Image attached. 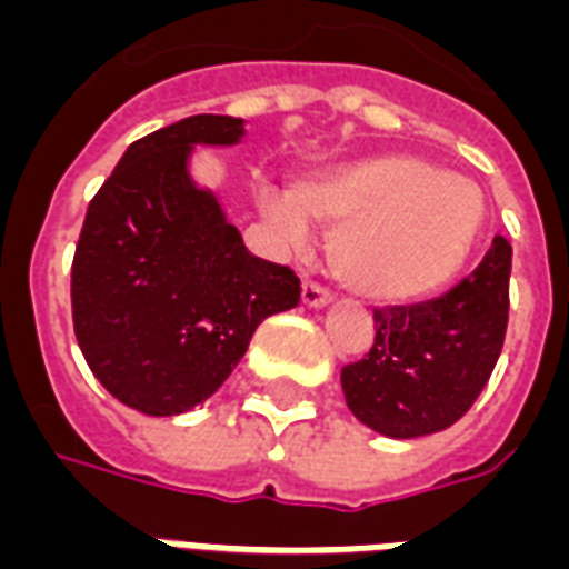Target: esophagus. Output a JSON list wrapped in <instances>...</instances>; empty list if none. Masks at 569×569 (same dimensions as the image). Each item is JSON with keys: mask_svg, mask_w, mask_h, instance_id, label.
<instances>
[{"mask_svg": "<svg viewBox=\"0 0 569 569\" xmlns=\"http://www.w3.org/2000/svg\"><path fill=\"white\" fill-rule=\"evenodd\" d=\"M332 300V293L318 281H302V302L311 306V309H320V306H327Z\"/></svg>", "mask_w": 569, "mask_h": 569, "instance_id": "esophagus-1", "label": "esophagus"}]
</instances>
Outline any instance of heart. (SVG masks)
Segmentation results:
<instances>
[{"instance_id": "heart-1", "label": "heart", "mask_w": 569, "mask_h": 569, "mask_svg": "<svg viewBox=\"0 0 569 569\" xmlns=\"http://www.w3.org/2000/svg\"><path fill=\"white\" fill-rule=\"evenodd\" d=\"M258 203L290 242L302 239L306 219L336 228L332 272L381 302L441 290L465 267L482 228L480 188L413 156L318 170L293 191L263 186Z\"/></svg>"}]
</instances>
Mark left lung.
Here are the masks:
<instances>
[{
  "label": "left lung",
  "instance_id": "1",
  "mask_svg": "<svg viewBox=\"0 0 569 569\" xmlns=\"http://www.w3.org/2000/svg\"><path fill=\"white\" fill-rule=\"evenodd\" d=\"M510 263V242L495 237L443 297L375 309L371 350L341 369L350 413L387 438H420L465 417L501 357Z\"/></svg>",
  "mask_w": 569,
  "mask_h": 569
}]
</instances>
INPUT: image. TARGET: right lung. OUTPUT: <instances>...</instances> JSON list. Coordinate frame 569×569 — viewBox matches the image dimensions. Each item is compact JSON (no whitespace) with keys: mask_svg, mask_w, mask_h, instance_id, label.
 Instances as JSON below:
<instances>
[{"mask_svg":"<svg viewBox=\"0 0 569 569\" xmlns=\"http://www.w3.org/2000/svg\"><path fill=\"white\" fill-rule=\"evenodd\" d=\"M242 119H179L134 140L89 200L71 263L77 345L110 396L173 417L219 390L260 320L300 302L290 267L254 258L188 158L233 147Z\"/></svg>","mask_w":569,"mask_h":569,"instance_id":"right-lung-1","label":"right lung"}]
</instances>
